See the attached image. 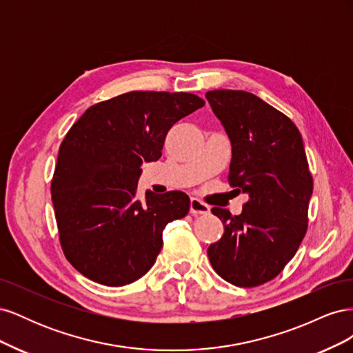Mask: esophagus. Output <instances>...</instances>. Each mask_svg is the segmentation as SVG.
Masks as SVG:
<instances>
[{
    "label": "esophagus",
    "mask_w": 353,
    "mask_h": 353,
    "mask_svg": "<svg viewBox=\"0 0 353 353\" xmlns=\"http://www.w3.org/2000/svg\"><path fill=\"white\" fill-rule=\"evenodd\" d=\"M210 212V208L206 205V203L200 201L199 199H191L190 200V213L191 215H208Z\"/></svg>",
    "instance_id": "1"
}]
</instances>
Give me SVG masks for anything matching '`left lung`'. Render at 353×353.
<instances>
[{
	"label": "left lung",
	"mask_w": 353,
	"mask_h": 353,
	"mask_svg": "<svg viewBox=\"0 0 353 353\" xmlns=\"http://www.w3.org/2000/svg\"><path fill=\"white\" fill-rule=\"evenodd\" d=\"M206 99L231 140L228 183L249 196L240 215L212 209L225 230L208 256L225 281L256 287L275 279L296 254L314 179L290 117L248 91L213 90Z\"/></svg>",
	"instance_id": "8db88e82"
}]
</instances>
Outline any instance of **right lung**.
Returning a JSON list of instances; mask_svg holds the SVG:
<instances>
[{
	"mask_svg": "<svg viewBox=\"0 0 353 353\" xmlns=\"http://www.w3.org/2000/svg\"><path fill=\"white\" fill-rule=\"evenodd\" d=\"M205 105L190 92L131 91L87 109L60 144L51 199L63 253L87 279L121 287L143 276L170 221L184 218L183 191L137 196L144 162L162 156L168 131Z\"/></svg>",
	"mask_w": 353,
	"mask_h": 353,
	"instance_id": "1",
	"label": "right lung"
}]
</instances>
